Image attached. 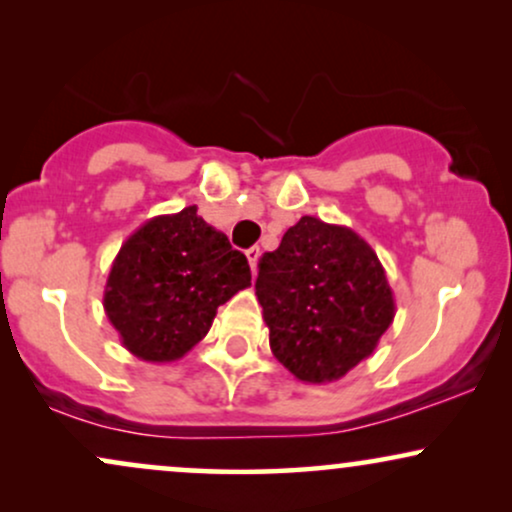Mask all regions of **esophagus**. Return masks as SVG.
Segmentation results:
<instances>
[{"mask_svg":"<svg viewBox=\"0 0 512 512\" xmlns=\"http://www.w3.org/2000/svg\"><path fill=\"white\" fill-rule=\"evenodd\" d=\"M245 257H248V264H250L252 274H257V262H260V248L245 250Z\"/></svg>","mask_w":512,"mask_h":512,"instance_id":"34e87169","label":"esophagus"}]
</instances>
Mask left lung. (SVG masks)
Returning <instances> with one entry per match:
<instances>
[{
	"label": "left lung",
	"mask_w": 512,
	"mask_h": 512,
	"mask_svg": "<svg viewBox=\"0 0 512 512\" xmlns=\"http://www.w3.org/2000/svg\"><path fill=\"white\" fill-rule=\"evenodd\" d=\"M257 269L269 346L305 384L346 377L374 353L396 317L377 252L348 226L303 217Z\"/></svg>",
	"instance_id": "obj_1"
}]
</instances>
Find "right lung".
Listing matches in <instances>:
<instances>
[{
  "instance_id": "1",
  "label": "right lung",
  "mask_w": 512,
  "mask_h": 512,
  "mask_svg": "<svg viewBox=\"0 0 512 512\" xmlns=\"http://www.w3.org/2000/svg\"><path fill=\"white\" fill-rule=\"evenodd\" d=\"M248 286L243 252L190 205L128 236L104 286V312L128 353L162 365L200 343L217 307Z\"/></svg>"
}]
</instances>
